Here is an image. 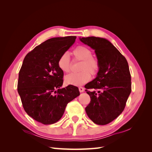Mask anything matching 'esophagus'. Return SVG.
<instances>
[{
  "instance_id": "esophagus-1",
  "label": "esophagus",
  "mask_w": 152,
  "mask_h": 152,
  "mask_svg": "<svg viewBox=\"0 0 152 152\" xmlns=\"http://www.w3.org/2000/svg\"><path fill=\"white\" fill-rule=\"evenodd\" d=\"M79 91L80 92V93H83V92L84 91V88L83 87H79Z\"/></svg>"
}]
</instances>
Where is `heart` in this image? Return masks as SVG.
Segmentation results:
<instances>
[{"mask_svg":"<svg viewBox=\"0 0 152 152\" xmlns=\"http://www.w3.org/2000/svg\"><path fill=\"white\" fill-rule=\"evenodd\" d=\"M72 54L75 60L81 61L79 73H72L65 77V82L73 86L83 85L91 79V74L95 76L100 68L98 58L92 54V50L85 45H80L72 50ZM58 66L64 73L70 72L71 61L68 53H63L58 60Z\"/></svg>","mask_w":152,"mask_h":152,"instance_id":"heart-1","label":"heart"}]
</instances>
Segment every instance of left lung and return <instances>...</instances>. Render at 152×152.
Returning <instances> with one entry per match:
<instances>
[{"label":"left lung","mask_w":152,"mask_h":152,"mask_svg":"<svg viewBox=\"0 0 152 152\" xmlns=\"http://www.w3.org/2000/svg\"><path fill=\"white\" fill-rule=\"evenodd\" d=\"M80 40L95 50L100 63L97 77L85 86L91 98L86 112L94 123L106 125L124 111L131 94V77L128 63L107 39L89 37Z\"/></svg>","instance_id":"left-lung-1"}]
</instances>
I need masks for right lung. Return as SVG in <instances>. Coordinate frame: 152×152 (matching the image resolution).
Wrapping results in <instances>:
<instances>
[{"label": "right lung", "mask_w": 152, "mask_h": 152, "mask_svg": "<svg viewBox=\"0 0 152 152\" xmlns=\"http://www.w3.org/2000/svg\"><path fill=\"white\" fill-rule=\"evenodd\" d=\"M75 39V36L48 39L27 54L23 62L18 92L25 111L40 123L58 122L67 104L80 95L74 86L60 89L64 74L58 66V58Z\"/></svg>", "instance_id": "1"}]
</instances>
